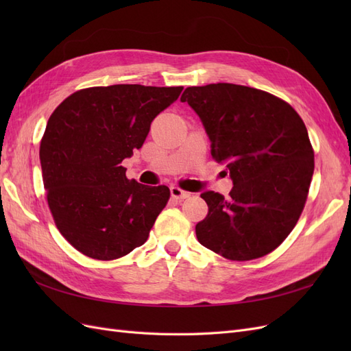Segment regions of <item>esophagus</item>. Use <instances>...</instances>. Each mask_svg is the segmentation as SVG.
<instances>
[{
    "label": "esophagus",
    "instance_id": "1",
    "mask_svg": "<svg viewBox=\"0 0 351 351\" xmlns=\"http://www.w3.org/2000/svg\"><path fill=\"white\" fill-rule=\"evenodd\" d=\"M169 192H171V196L174 199H178V200H183V199H187L190 197V193L189 192H184V190H182L177 186H171L169 187Z\"/></svg>",
    "mask_w": 351,
    "mask_h": 351
}]
</instances>
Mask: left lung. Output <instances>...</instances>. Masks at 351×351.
Here are the masks:
<instances>
[{
  "mask_svg": "<svg viewBox=\"0 0 351 351\" xmlns=\"http://www.w3.org/2000/svg\"><path fill=\"white\" fill-rule=\"evenodd\" d=\"M204 124L210 155L227 167L230 197L206 190L208 215L196 226L202 246L231 261L265 256L290 234L313 176L307 129L289 104L232 83L187 88L182 98Z\"/></svg>",
  "mask_w": 351,
  "mask_h": 351,
  "instance_id": "obj_1",
  "label": "left lung"
}]
</instances>
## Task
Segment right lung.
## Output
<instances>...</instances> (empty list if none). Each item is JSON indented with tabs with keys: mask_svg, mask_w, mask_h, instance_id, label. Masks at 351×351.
Returning a JSON list of instances; mask_svg holds the SVG:
<instances>
[{
	"mask_svg": "<svg viewBox=\"0 0 351 351\" xmlns=\"http://www.w3.org/2000/svg\"><path fill=\"white\" fill-rule=\"evenodd\" d=\"M183 88L112 84L74 92L51 114L40 167L57 228L86 256L112 261L142 246L169 199L167 186L125 177L155 117Z\"/></svg>",
	"mask_w": 351,
	"mask_h": 351,
	"instance_id": "1",
	"label": "right lung"
}]
</instances>
